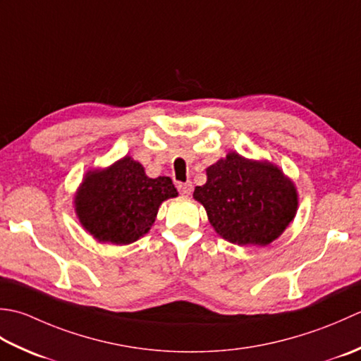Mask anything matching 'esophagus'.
Returning <instances> with one entry per match:
<instances>
[{"mask_svg":"<svg viewBox=\"0 0 361 361\" xmlns=\"http://www.w3.org/2000/svg\"><path fill=\"white\" fill-rule=\"evenodd\" d=\"M178 190H179V193H182L183 196H190L191 191H193V185H191V182H185V183L179 182Z\"/></svg>","mask_w":361,"mask_h":361,"instance_id":"1","label":"esophagus"}]
</instances>
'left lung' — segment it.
<instances>
[{"mask_svg": "<svg viewBox=\"0 0 361 361\" xmlns=\"http://www.w3.org/2000/svg\"><path fill=\"white\" fill-rule=\"evenodd\" d=\"M193 196L215 231L240 246L269 245L298 210L296 188L279 168L237 152L209 166L207 182L196 187Z\"/></svg>", "mask_w": 361, "mask_h": 361, "instance_id": "left-lung-1", "label": "left lung"}]
</instances>
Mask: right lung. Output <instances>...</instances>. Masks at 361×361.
Here are the masks:
<instances>
[{
	"label": "right lung",
	"mask_w": 361,
	"mask_h": 361,
	"mask_svg": "<svg viewBox=\"0 0 361 361\" xmlns=\"http://www.w3.org/2000/svg\"><path fill=\"white\" fill-rule=\"evenodd\" d=\"M174 196L178 190L170 178L151 179L126 156L104 171L88 174L75 202L80 223L94 238L128 245L151 229L159 205Z\"/></svg>",
	"instance_id": "add662e5"
}]
</instances>
